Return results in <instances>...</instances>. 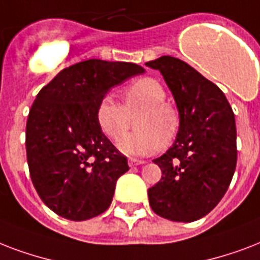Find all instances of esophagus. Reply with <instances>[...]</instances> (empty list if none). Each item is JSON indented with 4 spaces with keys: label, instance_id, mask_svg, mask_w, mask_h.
I'll list each match as a JSON object with an SVG mask.
<instances>
[{
    "label": "esophagus",
    "instance_id": "esophagus-1",
    "mask_svg": "<svg viewBox=\"0 0 260 260\" xmlns=\"http://www.w3.org/2000/svg\"><path fill=\"white\" fill-rule=\"evenodd\" d=\"M141 164H144V161H142V160H137V158H128V166L130 167L141 166Z\"/></svg>",
    "mask_w": 260,
    "mask_h": 260
}]
</instances>
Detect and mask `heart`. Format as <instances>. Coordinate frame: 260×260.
Masks as SVG:
<instances>
[{"label":"heart","instance_id":"obj_1","mask_svg":"<svg viewBox=\"0 0 260 260\" xmlns=\"http://www.w3.org/2000/svg\"><path fill=\"white\" fill-rule=\"evenodd\" d=\"M166 98L161 82L152 77L138 78L122 90L123 106L108 94L99 102V127L110 140L118 141L128 130L132 118L138 115L134 123L137 132L124 136L119 149L136 156L150 154L160 146H168L180 127L179 111Z\"/></svg>","mask_w":260,"mask_h":260}]
</instances>
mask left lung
I'll return each instance as SVG.
<instances>
[{
	"mask_svg": "<svg viewBox=\"0 0 260 260\" xmlns=\"http://www.w3.org/2000/svg\"><path fill=\"white\" fill-rule=\"evenodd\" d=\"M146 66L160 70L180 115L176 141L153 160L162 175L148 190L149 205L167 220L197 221L217 206L235 174L232 107L216 84L179 58L164 55Z\"/></svg>",
	"mask_w": 260,
	"mask_h": 260,
	"instance_id": "1",
	"label": "left lung"
}]
</instances>
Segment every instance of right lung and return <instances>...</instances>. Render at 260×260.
<instances>
[{"instance_id":"add662e5","label":"right lung","mask_w":260,"mask_h":260,"mask_svg":"<svg viewBox=\"0 0 260 260\" xmlns=\"http://www.w3.org/2000/svg\"><path fill=\"white\" fill-rule=\"evenodd\" d=\"M140 73L136 63L88 59L61 70L36 96L25 128L28 168L58 216L89 220L111 205L127 157L103 134L96 108L112 86Z\"/></svg>"}]
</instances>
